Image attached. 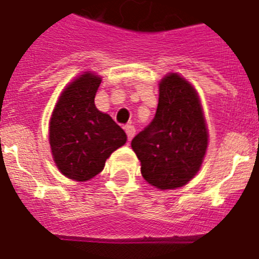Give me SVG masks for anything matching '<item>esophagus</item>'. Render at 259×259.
<instances>
[{
    "label": "esophagus",
    "mask_w": 259,
    "mask_h": 259,
    "mask_svg": "<svg viewBox=\"0 0 259 259\" xmlns=\"http://www.w3.org/2000/svg\"><path fill=\"white\" fill-rule=\"evenodd\" d=\"M125 132H126V136H127V139H129V141H132V139L134 138V136H136V127L132 126V125H127V126H125Z\"/></svg>",
    "instance_id": "esophagus-1"
}]
</instances>
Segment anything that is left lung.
I'll list each match as a JSON object with an SVG mask.
<instances>
[{
    "label": "left lung",
    "mask_w": 259,
    "mask_h": 259,
    "mask_svg": "<svg viewBox=\"0 0 259 259\" xmlns=\"http://www.w3.org/2000/svg\"><path fill=\"white\" fill-rule=\"evenodd\" d=\"M207 146L197 90L180 74H167L159 83L154 120L132 141L143 179L160 190L186 185L201 169Z\"/></svg>",
    "instance_id": "1"
}]
</instances>
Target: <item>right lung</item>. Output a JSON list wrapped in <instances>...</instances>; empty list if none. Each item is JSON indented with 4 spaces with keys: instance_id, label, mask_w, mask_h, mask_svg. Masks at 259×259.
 I'll use <instances>...</instances> for the list:
<instances>
[{
    "instance_id": "1",
    "label": "right lung",
    "mask_w": 259,
    "mask_h": 259,
    "mask_svg": "<svg viewBox=\"0 0 259 259\" xmlns=\"http://www.w3.org/2000/svg\"><path fill=\"white\" fill-rule=\"evenodd\" d=\"M102 76L84 71L61 92L49 121L53 161L67 179L84 183L104 169L105 160L126 143L112 117L96 108Z\"/></svg>"
}]
</instances>
